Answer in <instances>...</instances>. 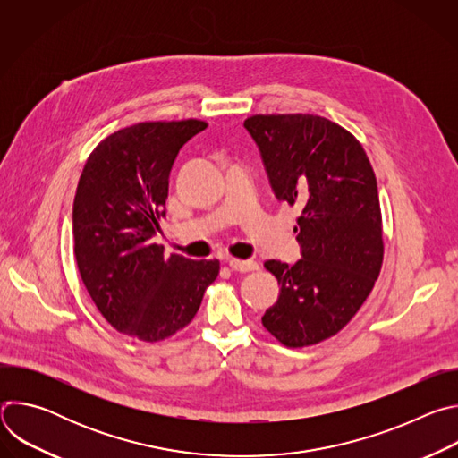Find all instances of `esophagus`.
<instances>
[{
	"label": "esophagus",
	"instance_id": "34e87169",
	"mask_svg": "<svg viewBox=\"0 0 458 458\" xmlns=\"http://www.w3.org/2000/svg\"><path fill=\"white\" fill-rule=\"evenodd\" d=\"M228 267H230L232 270H235V272H242V274H246V272H253V270H257V268H259V265L255 263V260H251V259H248V260L230 259V260H228Z\"/></svg>",
	"mask_w": 458,
	"mask_h": 458
}]
</instances>
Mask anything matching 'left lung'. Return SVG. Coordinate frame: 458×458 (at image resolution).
<instances>
[{
    "mask_svg": "<svg viewBox=\"0 0 458 458\" xmlns=\"http://www.w3.org/2000/svg\"><path fill=\"white\" fill-rule=\"evenodd\" d=\"M244 128L259 147L279 201L297 207L295 265L267 260L281 286L263 315L288 348L339 334L380 274L384 241L378 190L362 145L337 123L311 114L251 115Z\"/></svg>",
    "mask_w": 458,
    "mask_h": 458,
    "instance_id": "1",
    "label": "left lung"
}]
</instances>
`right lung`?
<instances>
[{"label": "right lung", "mask_w": 458, "mask_h": 458, "mask_svg": "<svg viewBox=\"0 0 458 458\" xmlns=\"http://www.w3.org/2000/svg\"><path fill=\"white\" fill-rule=\"evenodd\" d=\"M205 121H147L117 130L89 156L74 210V255L101 315L128 337L157 343L198 313L219 260L165 255L154 242L165 216L168 177Z\"/></svg>", "instance_id": "1"}]
</instances>
